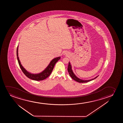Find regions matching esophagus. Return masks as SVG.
Returning a JSON list of instances; mask_svg holds the SVG:
<instances>
[{"instance_id": "obj_1", "label": "esophagus", "mask_w": 123, "mask_h": 123, "mask_svg": "<svg viewBox=\"0 0 123 123\" xmlns=\"http://www.w3.org/2000/svg\"><path fill=\"white\" fill-rule=\"evenodd\" d=\"M64 55H67V53H66V52H64Z\"/></svg>"}]
</instances>
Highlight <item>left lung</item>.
<instances>
[{
  "label": "left lung",
  "mask_w": 123,
  "mask_h": 123,
  "mask_svg": "<svg viewBox=\"0 0 123 123\" xmlns=\"http://www.w3.org/2000/svg\"><path fill=\"white\" fill-rule=\"evenodd\" d=\"M68 71L69 73V75L75 81H76L77 82L79 83H86L87 82H89L90 81H92L94 79H95L96 78L98 77V76H97L96 77L92 79H89V80H83L79 79V78H78L75 75V74H74V73L73 72L72 69V66L71 65V63L69 62L68 63Z\"/></svg>",
  "instance_id": "left-lung-1"
}]
</instances>
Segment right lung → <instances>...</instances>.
<instances>
[{
  "instance_id": "1",
  "label": "right lung",
  "mask_w": 123,
  "mask_h": 123,
  "mask_svg": "<svg viewBox=\"0 0 123 123\" xmlns=\"http://www.w3.org/2000/svg\"><path fill=\"white\" fill-rule=\"evenodd\" d=\"M18 49V46L17 49V60L18 61V64L20 67V68L21 69L23 72L24 73V74H25L27 77L29 78L30 79L33 80L42 81V80L46 79L50 75L51 73L52 72V70L54 67V66L55 65L56 63L60 59H61V57H58L55 58L51 61V62L49 63L48 66H47L45 69H44V71H42V72L39 73V74H31V73L27 71L21 64L20 61L19 59Z\"/></svg>"
}]
</instances>
